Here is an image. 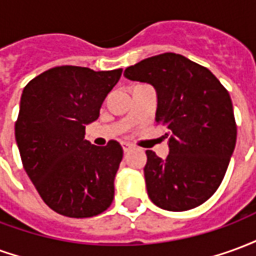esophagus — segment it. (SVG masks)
<instances>
[{
	"label": "esophagus",
	"instance_id": "esophagus-1",
	"mask_svg": "<svg viewBox=\"0 0 256 256\" xmlns=\"http://www.w3.org/2000/svg\"><path fill=\"white\" fill-rule=\"evenodd\" d=\"M122 146H123V150H124V152H128V150H132V144H128V142H123Z\"/></svg>",
	"mask_w": 256,
	"mask_h": 256
}]
</instances>
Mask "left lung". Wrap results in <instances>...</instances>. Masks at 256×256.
<instances>
[{
	"instance_id": "obj_1",
	"label": "left lung",
	"mask_w": 256,
	"mask_h": 256,
	"mask_svg": "<svg viewBox=\"0 0 256 256\" xmlns=\"http://www.w3.org/2000/svg\"><path fill=\"white\" fill-rule=\"evenodd\" d=\"M158 93L156 123L167 128L164 160L146 150L148 196L168 211H186L220 188L237 138L229 92L208 68L177 53H162L124 70Z\"/></svg>"
}]
</instances>
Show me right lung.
Here are the masks:
<instances>
[{"instance_id": "obj_1", "label": "right lung", "mask_w": 256, "mask_h": 256, "mask_svg": "<svg viewBox=\"0 0 256 256\" xmlns=\"http://www.w3.org/2000/svg\"><path fill=\"white\" fill-rule=\"evenodd\" d=\"M122 68L93 71L53 67L26 84L14 137L27 176L42 200L58 214L90 218L114 200V180L122 162L120 144L96 146L84 128L100 115L102 101Z\"/></svg>"}]
</instances>
